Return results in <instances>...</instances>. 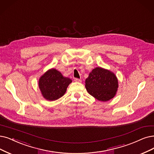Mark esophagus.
<instances>
[{
	"mask_svg": "<svg viewBox=\"0 0 154 154\" xmlns=\"http://www.w3.org/2000/svg\"><path fill=\"white\" fill-rule=\"evenodd\" d=\"M75 82H78V83H81L82 82V79H78V78H75Z\"/></svg>",
	"mask_w": 154,
	"mask_h": 154,
	"instance_id": "34e87169",
	"label": "esophagus"
}]
</instances>
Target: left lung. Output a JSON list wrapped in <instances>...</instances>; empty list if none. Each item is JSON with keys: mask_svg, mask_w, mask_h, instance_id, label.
<instances>
[{"mask_svg": "<svg viewBox=\"0 0 154 154\" xmlns=\"http://www.w3.org/2000/svg\"><path fill=\"white\" fill-rule=\"evenodd\" d=\"M85 87L89 94L96 99L106 102L116 94L118 80L112 72L97 67L91 71L86 79Z\"/></svg>", "mask_w": 154, "mask_h": 154, "instance_id": "8db88e82", "label": "left lung"}]
</instances>
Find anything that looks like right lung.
I'll list each match as a JSON object with an SVG mask.
<instances>
[{
  "label": "right lung",
  "mask_w": 154,
  "mask_h": 154,
  "mask_svg": "<svg viewBox=\"0 0 154 154\" xmlns=\"http://www.w3.org/2000/svg\"><path fill=\"white\" fill-rule=\"evenodd\" d=\"M72 80L64 77L56 69H51L45 72L39 79L38 86L42 96L46 100L53 101L63 97Z\"/></svg>",
  "instance_id": "add662e5"
}]
</instances>
